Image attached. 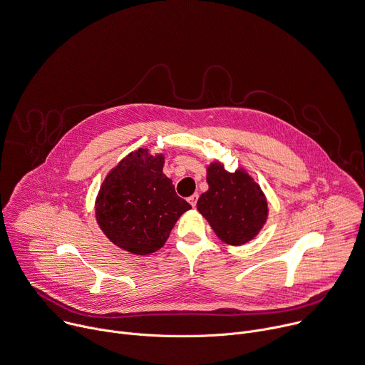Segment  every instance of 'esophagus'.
<instances>
[{
    "label": "esophagus",
    "instance_id": "esophagus-1",
    "mask_svg": "<svg viewBox=\"0 0 365 365\" xmlns=\"http://www.w3.org/2000/svg\"><path fill=\"white\" fill-rule=\"evenodd\" d=\"M197 200H198V194L195 192V194H192L191 197H188V201H190V204L192 205V207H195L197 205Z\"/></svg>",
    "mask_w": 365,
    "mask_h": 365
}]
</instances>
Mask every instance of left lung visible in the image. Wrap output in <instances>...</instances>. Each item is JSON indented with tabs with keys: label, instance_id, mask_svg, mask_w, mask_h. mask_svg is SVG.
Instances as JSON below:
<instances>
[{
	"label": "left lung",
	"instance_id": "8db88e82",
	"mask_svg": "<svg viewBox=\"0 0 365 365\" xmlns=\"http://www.w3.org/2000/svg\"><path fill=\"white\" fill-rule=\"evenodd\" d=\"M208 191L197 201L214 233L229 245H243L263 227L267 202L252 178L242 170L227 173L220 163L207 170Z\"/></svg>",
	"mask_w": 365,
	"mask_h": 365
}]
</instances>
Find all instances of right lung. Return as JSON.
Masks as SVG:
<instances>
[{
  "label": "right lung",
  "mask_w": 365,
  "mask_h": 365,
  "mask_svg": "<svg viewBox=\"0 0 365 365\" xmlns=\"http://www.w3.org/2000/svg\"><path fill=\"white\" fill-rule=\"evenodd\" d=\"M164 157L148 150L130 153L109 173L96 200L103 233L119 247L150 255L167 242L180 215L191 205L177 195L163 173Z\"/></svg>",
  "instance_id": "add662e5"
}]
</instances>
